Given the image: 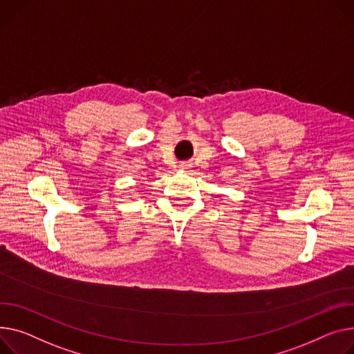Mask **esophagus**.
I'll list each match as a JSON object with an SVG mask.
<instances>
[{
  "label": "esophagus",
  "mask_w": 354,
  "mask_h": 354,
  "mask_svg": "<svg viewBox=\"0 0 354 354\" xmlns=\"http://www.w3.org/2000/svg\"><path fill=\"white\" fill-rule=\"evenodd\" d=\"M182 171H189L191 169V165L189 163H182L179 167Z\"/></svg>",
  "instance_id": "esophagus-1"
}]
</instances>
